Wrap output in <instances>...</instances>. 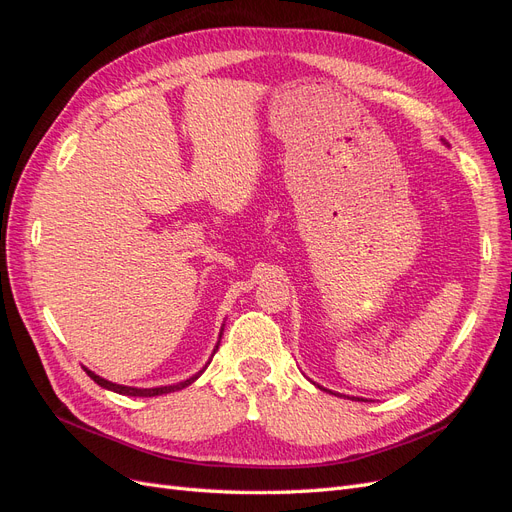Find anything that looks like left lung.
I'll return each instance as SVG.
<instances>
[{
    "instance_id": "obj_1",
    "label": "left lung",
    "mask_w": 512,
    "mask_h": 512,
    "mask_svg": "<svg viewBox=\"0 0 512 512\" xmlns=\"http://www.w3.org/2000/svg\"><path fill=\"white\" fill-rule=\"evenodd\" d=\"M444 143V141H442ZM316 384V382H314ZM320 391H327V393H331V395H337V397H344V399H352V401H367V399H363V397H350V395H342V393H335V391H329V389H324V386H320V384H316Z\"/></svg>"
}]
</instances>
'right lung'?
<instances>
[{"instance_id": "add662e5", "label": "right lung", "mask_w": 512, "mask_h": 512, "mask_svg": "<svg viewBox=\"0 0 512 512\" xmlns=\"http://www.w3.org/2000/svg\"><path fill=\"white\" fill-rule=\"evenodd\" d=\"M222 335H224V324H222V329H220L218 344H215V348H213V354H215V350H218V346H220V339H222ZM213 354H211V359H213ZM211 359L207 361V365L211 363ZM207 365H205L203 369H198L196 374H194V376H190L188 380H181V382H177V384H168V386H153V389H141V386H126V384H117V382H111V380H106V378L98 376L96 371L87 369L85 365H83V369H85V374H87L91 380H94L96 384H100L102 389H106V391H113V393H119V395H128V397H158V395L175 393V391H181V389H185V386H190L194 380H198V378H200V374H203V371L207 369Z\"/></svg>"}]
</instances>
